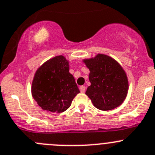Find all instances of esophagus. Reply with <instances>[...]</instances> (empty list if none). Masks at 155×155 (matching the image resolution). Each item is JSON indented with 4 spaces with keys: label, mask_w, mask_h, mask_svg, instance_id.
<instances>
[{
    "label": "esophagus",
    "mask_w": 155,
    "mask_h": 155,
    "mask_svg": "<svg viewBox=\"0 0 155 155\" xmlns=\"http://www.w3.org/2000/svg\"><path fill=\"white\" fill-rule=\"evenodd\" d=\"M79 90H80L81 92H85V87L83 86V85H82V86L79 87Z\"/></svg>",
    "instance_id": "34e87169"
}]
</instances>
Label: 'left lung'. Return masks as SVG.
Returning <instances> with one entry per match:
<instances>
[{
	"label": "left lung",
	"mask_w": 155,
	"mask_h": 155,
	"mask_svg": "<svg viewBox=\"0 0 155 155\" xmlns=\"http://www.w3.org/2000/svg\"><path fill=\"white\" fill-rule=\"evenodd\" d=\"M83 62L90 70L91 82L85 94L94 106L101 110L119 107L125 100L129 89L127 74L119 63L101 54L83 60Z\"/></svg>",
	"instance_id": "1"
}]
</instances>
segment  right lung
Returning a JSON list of instances; mask_svg holds the SVG:
<instances>
[{
	"instance_id": "add662e5",
	"label": "right lung",
	"mask_w": 155,
	"mask_h": 155,
	"mask_svg": "<svg viewBox=\"0 0 155 155\" xmlns=\"http://www.w3.org/2000/svg\"><path fill=\"white\" fill-rule=\"evenodd\" d=\"M69 61L62 55L48 60L36 70L31 95L43 110L60 114L70 107L79 93Z\"/></svg>"
}]
</instances>
